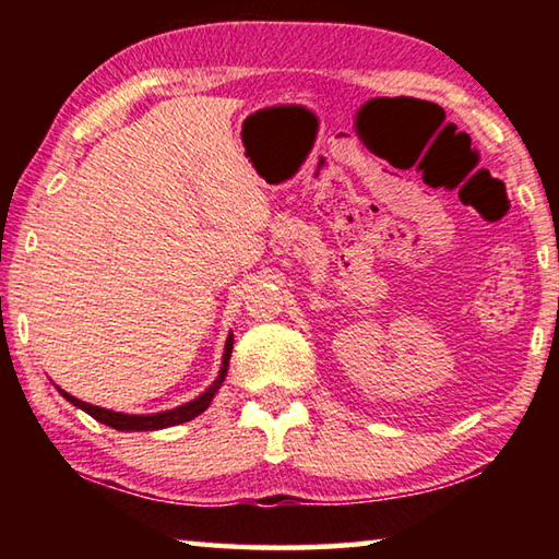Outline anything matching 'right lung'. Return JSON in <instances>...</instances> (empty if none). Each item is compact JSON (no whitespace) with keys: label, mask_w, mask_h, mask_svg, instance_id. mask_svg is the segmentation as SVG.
<instances>
[{"label":"right lung","mask_w":559,"mask_h":559,"mask_svg":"<svg viewBox=\"0 0 559 559\" xmlns=\"http://www.w3.org/2000/svg\"><path fill=\"white\" fill-rule=\"evenodd\" d=\"M231 349H234V333H229L224 343V355H222V367H219V374H216V380L206 386V390L194 396L192 402H185L175 406V409H165V412H155V414H122V412H112L106 409V406H93L88 402H81L75 400L73 394L63 392L61 386H56L59 394L63 396L66 402H71L73 406H79L86 414H91L93 419L106 424V427H112L118 431H157V429H167V427H177V424H185V421H192L194 416H200L206 406L212 404L214 394L219 392L222 382L226 380V370H229V359H231Z\"/></svg>","instance_id":"right-lung-1"}]
</instances>
